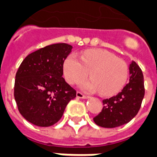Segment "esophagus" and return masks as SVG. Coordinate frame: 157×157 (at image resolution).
<instances>
[{
  "label": "esophagus",
  "instance_id": "obj_1",
  "mask_svg": "<svg viewBox=\"0 0 157 157\" xmlns=\"http://www.w3.org/2000/svg\"><path fill=\"white\" fill-rule=\"evenodd\" d=\"M76 96L78 98H81V99H88V98H89L88 95H86V94H82V93L80 91L76 92Z\"/></svg>",
  "mask_w": 157,
  "mask_h": 157
}]
</instances>
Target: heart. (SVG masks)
Listing matches in <instances>:
<instances>
[{
  "mask_svg": "<svg viewBox=\"0 0 157 157\" xmlns=\"http://www.w3.org/2000/svg\"><path fill=\"white\" fill-rule=\"evenodd\" d=\"M64 76L70 84H76L90 76L91 80L81 83V88L87 91L99 90L105 96L120 91L126 83L128 67L124 61L104 49L87 50L81 55L67 57L63 66Z\"/></svg>",
  "mask_w": 157,
  "mask_h": 157,
  "instance_id": "b5f03b06",
  "label": "heart"
}]
</instances>
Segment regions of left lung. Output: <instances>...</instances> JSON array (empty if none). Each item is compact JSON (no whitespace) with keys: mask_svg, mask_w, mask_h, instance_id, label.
I'll return each mask as SVG.
<instances>
[{"mask_svg":"<svg viewBox=\"0 0 157 157\" xmlns=\"http://www.w3.org/2000/svg\"><path fill=\"white\" fill-rule=\"evenodd\" d=\"M129 82L121 92L103 100L102 110L93 119L98 126L116 128L128 124L137 115L145 94L142 69L135 62L129 66Z\"/></svg>","mask_w":157,"mask_h":157,"instance_id":"1","label":"left lung"}]
</instances>
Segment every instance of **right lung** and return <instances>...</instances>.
<instances>
[{
  "label": "right lung",
  "mask_w": 157,
  "mask_h": 157,
  "mask_svg": "<svg viewBox=\"0 0 157 157\" xmlns=\"http://www.w3.org/2000/svg\"><path fill=\"white\" fill-rule=\"evenodd\" d=\"M70 44L42 48L23 60L15 75L14 96L18 109L36 126L49 127L62 118L66 106L76 96V90L63 77Z\"/></svg>",
  "instance_id": "obj_1"
}]
</instances>
